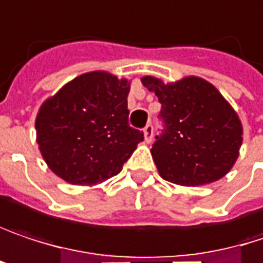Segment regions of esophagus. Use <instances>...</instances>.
I'll use <instances>...</instances> for the list:
<instances>
[{
	"label": "esophagus",
	"mask_w": 263,
	"mask_h": 263,
	"mask_svg": "<svg viewBox=\"0 0 263 263\" xmlns=\"http://www.w3.org/2000/svg\"><path fill=\"white\" fill-rule=\"evenodd\" d=\"M144 138H145L147 144H149L151 139H153V124L151 122H148L147 125L144 127Z\"/></svg>",
	"instance_id": "1"
}]
</instances>
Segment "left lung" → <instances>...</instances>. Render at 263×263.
Segmentation results:
<instances>
[{
  "mask_svg": "<svg viewBox=\"0 0 263 263\" xmlns=\"http://www.w3.org/2000/svg\"><path fill=\"white\" fill-rule=\"evenodd\" d=\"M142 84L162 104L163 130L151 148L160 177L181 186L224 177L238 159L242 125L216 87L198 77L171 84L144 77Z\"/></svg>",
  "mask_w": 263,
  "mask_h": 263,
  "instance_id": "left-lung-1",
  "label": "left lung"
}]
</instances>
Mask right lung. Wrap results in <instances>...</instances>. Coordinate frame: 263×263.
I'll list each match as a JSON object with an SVG mask.
<instances>
[{"label":"right lung","instance_id":"add662e5","mask_svg":"<svg viewBox=\"0 0 263 263\" xmlns=\"http://www.w3.org/2000/svg\"><path fill=\"white\" fill-rule=\"evenodd\" d=\"M130 83L89 72L47 100L36 118L41 153L49 170L72 184H97L116 176L144 133L130 127Z\"/></svg>","mask_w":263,"mask_h":263}]
</instances>
